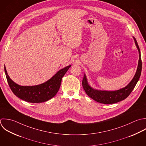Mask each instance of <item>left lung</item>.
I'll return each mask as SVG.
<instances>
[{"mask_svg": "<svg viewBox=\"0 0 146 146\" xmlns=\"http://www.w3.org/2000/svg\"><path fill=\"white\" fill-rule=\"evenodd\" d=\"M135 45L139 52V61L137 72L130 83L125 87L114 91H107L95 89L92 88L88 82L85 73L82 80V86L86 93L94 101L104 104H112L118 102L126 99L131 93L140 78L142 72V60L139 47L136 38L133 37Z\"/></svg>", "mask_w": 146, "mask_h": 146, "instance_id": "left-lung-1", "label": "left lung"}]
</instances>
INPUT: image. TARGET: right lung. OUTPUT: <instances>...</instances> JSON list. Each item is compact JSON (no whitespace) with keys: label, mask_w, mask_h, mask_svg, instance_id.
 <instances>
[{"label":"right lung","mask_w":146,"mask_h":146,"mask_svg":"<svg viewBox=\"0 0 146 146\" xmlns=\"http://www.w3.org/2000/svg\"><path fill=\"white\" fill-rule=\"evenodd\" d=\"M70 66V65L60 69L47 81L35 86L18 85L10 78L5 66L4 72L8 84L16 96L26 102L41 103L48 101L56 96L60 88L62 77Z\"/></svg>","instance_id":"add662e5"}]
</instances>
